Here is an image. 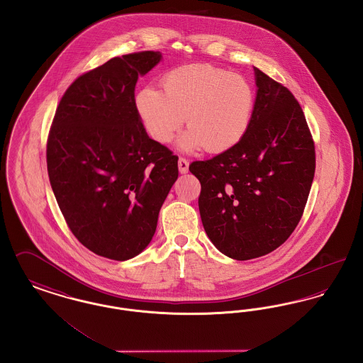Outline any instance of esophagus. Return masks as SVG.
<instances>
[{
    "label": "esophagus",
    "mask_w": 363,
    "mask_h": 363,
    "mask_svg": "<svg viewBox=\"0 0 363 363\" xmlns=\"http://www.w3.org/2000/svg\"><path fill=\"white\" fill-rule=\"evenodd\" d=\"M177 165H179V171H180V173L189 172V165H190V162H189L186 158L180 157V158H179Z\"/></svg>",
    "instance_id": "34e87169"
}]
</instances>
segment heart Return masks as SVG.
Masks as SVG:
<instances>
[{
	"instance_id": "b5f03b06",
	"label": "heart",
	"mask_w": 363,
	"mask_h": 363,
	"mask_svg": "<svg viewBox=\"0 0 363 363\" xmlns=\"http://www.w3.org/2000/svg\"><path fill=\"white\" fill-rule=\"evenodd\" d=\"M160 83L161 91L147 86L135 96L136 113L155 142L171 143L184 120L190 128L180 142L184 150L224 153L247 133L255 96L245 77L190 64L168 71Z\"/></svg>"
}]
</instances>
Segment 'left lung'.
<instances>
[{"label":"left lung","instance_id":"left-lung-1","mask_svg":"<svg viewBox=\"0 0 363 363\" xmlns=\"http://www.w3.org/2000/svg\"><path fill=\"white\" fill-rule=\"evenodd\" d=\"M255 71L257 98L243 139L194 161L203 228L229 258L247 261L280 247L299 224L315 171L305 113L281 83Z\"/></svg>","mask_w":363,"mask_h":363}]
</instances>
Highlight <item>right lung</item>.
<instances>
[{
  "label": "right lung",
  "mask_w": 363,
  "mask_h": 363,
  "mask_svg": "<svg viewBox=\"0 0 363 363\" xmlns=\"http://www.w3.org/2000/svg\"><path fill=\"white\" fill-rule=\"evenodd\" d=\"M160 60V52H138L80 75L48 136L49 180L67 225L84 247L115 261L147 247L179 176L177 155L149 138L135 108L138 77Z\"/></svg>",
  "instance_id": "obj_1"
}]
</instances>
